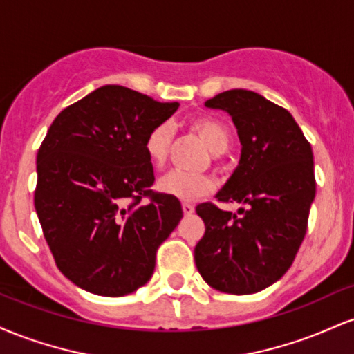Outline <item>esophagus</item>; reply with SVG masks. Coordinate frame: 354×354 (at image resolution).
Here are the masks:
<instances>
[{
  "instance_id": "34e87169",
  "label": "esophagus",
  "mask_w": 354,
  "mask_h": 354,
  "mask_svg": "<svg viewBox=\"0 0 354 354\" xmlns=\"http://www.w3.org/2000/svg\"><path fill=\"white\" fill-rule=\"evenodd\" d=\"M183 213H185L186 216H189V214L194 213V206L191 205V203H183Z\"/></svg>"
}]
</instances>
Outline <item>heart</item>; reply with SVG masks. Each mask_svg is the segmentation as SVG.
Segmentation results:
<instances>
[{
    "label": "heart",
    "instance_id": "1",
    "mask_svg": "<svg viewBox=\"0 0 354 354\" xmlns=\"http://www.w3.org/2000/svg\"><path fill=\"white\" fill-rule=\"evenodd\" d=\"M191 128L200 135L209 148L211 153L221 154L230 148V131L225 124L209 116L194 118L191 121ZM174 135V128L171 123L156 124L151 128L145 140V153L148 161L154 168H161L168 158L169 146ZM214 185L208 176H196V174H185L180 171H171L165 174L158 181V189L168 196L178 198L181 201H194L198 198L206 196L213 191Z\"/></svg>",
    "mask_w": 354,
    "mask_h": 354
}]
</instances>
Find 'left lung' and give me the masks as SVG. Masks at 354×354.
I'll list each match as a JSON object with an SVG mask.
<instances>
[{"label": "left lung", "mask_w": 354, "mask_h": 354, "mask_svg": "<svg viewBox=\"0 0 354 354\" xmlns=\"http://www.w3.org/2000/svg\"><path fill=\"white\" fill-rule=\"evenodd\" d=\"M231 116L241 141L238 168L216 194L248 208L237 214L201 203L205 236L194 263L206 283L230 295H251L278 281L293 265L316 194L311 145L290 111L248 89L206 101Z\"/></svg>", "instance_id": "left-lung-1"}]
</instances>
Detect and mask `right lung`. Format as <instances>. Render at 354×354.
Here are the masks:
<instances>
[{
	"label": "right lung",
	"instance_id": "right-lung-1",
	"mask_svg": "<svg viewBox=\"0 0 354 354\" xmlns=\"http://www.w3.org/2000/svg\"><path fill=\"white\" fill-rule=\"evenodd\" d=\"M178 106L106 84L64 108L39 146L43 234L58 270L89 293L124 296L148 283L158 248L183 218L178 198L149 189L145 153L151 128Z\"/></svg>",
	"mask_w": 354,
	"mask_h": 354
}]
</instances>
